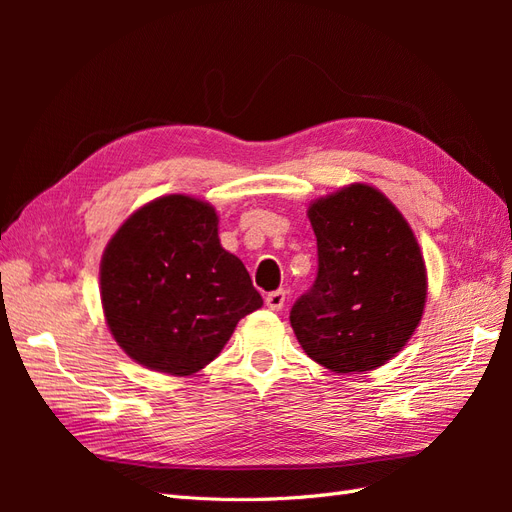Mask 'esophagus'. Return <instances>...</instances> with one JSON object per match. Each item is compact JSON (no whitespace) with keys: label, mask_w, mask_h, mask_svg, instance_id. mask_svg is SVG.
Returning a JSON list of instances; mask_svg holds the SVG:
<instances>
[{"label":"esophagus","mask_w":512,"mask_h":512,"mask_svg":"<svg viewBox=\"0 0 512 512\" xmlns=\"http://www.w3.org/2000/svg\"><path fill=\"white\" fill-rule=\"evenodd\" d=\"M286 299H288V292L286 290H273V292H269L267 294V299H265V303H267V307L269 309H273V312H280V309L286 305Z\"/></svg>","instance_id":"1"}]
</instances>
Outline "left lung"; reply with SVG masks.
Here are the masks:
<instances>
[{
    "label": "left lung",
    "mask_w": 512,
    "mask_h": 512,
    "mask_svg": "<svg viewBox=\"0 0 512 512\" xmlns=\"http://www.w3.org/2000/svg\"><path fill=\"white\" fill-rule=\"evenodd\" d=\"M318 275L290 309L309 359L335 374L371 371L421 322L427 269L410 224L380 190L352 183L309 205Z\"/></svg>",
    "instance_id": "8db88e82"
}]
</instances>
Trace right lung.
<instances>
[{
    "label": "right lung",
    "instance_id": "1",
    "mask_svg": "<svg viewBox=\"0 0 512 512\" xmlns=\"http://www.w3.org/2000/svg\"><path fill=\"white\" fill-rule=\"evenodd\" d=\"M203 200L168 194L134 211L108 241L100 294L108 329L130 359L192 376L262 305L243 262L218 237Z\"/></svg>",
    "mask_w": 512,
    "mask_h": 512
}]
</instances>
